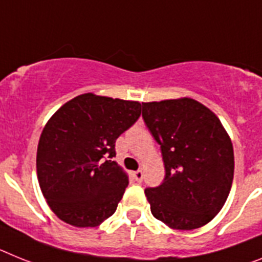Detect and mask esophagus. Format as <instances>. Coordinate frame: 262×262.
Here are the masks:
<instances>
[{
	"instance_id": "1",
	"label": "esophagus",
	"mask_w": 262,
	"mask_h": 262,
	"mask_svg": "<svg viewBox=\"0 0 262 262\" xmlns=\"http://www.w3.org/2000/svg\"><path fill=\"white\" fill-rule=\"evenodd\" d=\"M133 176H135V179L137 182H141L144 180V173H142V170H137V172L133 173Z\"/></svg>"
}]
</instances>
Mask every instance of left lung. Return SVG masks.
<instances>
[{
  "label": "left lung",
  "instance_id": "8db88e82",
  "mask_svg": "<svg viewBox=\"0 0 262 262\" xmlns=\"http://www.w3.org/2000/svg\"><path fill=\"white\" fill-rule=\"evenodd\" d=\"M142 118L165 165L161 185L145 189L151 214L172 229L204 226L225 204L234 173L233 145L221 121L186 97L142 102Z\"/></svg>",
  "mask_w": 262,
  "mask_h": 262
}]
</instances>
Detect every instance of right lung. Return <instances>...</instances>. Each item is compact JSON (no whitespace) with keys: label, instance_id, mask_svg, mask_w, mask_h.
<instances>
[{"label":"right lung","instance_id":"obj_1","mask_svg":"<svg viewBox=\"0 0 262 262\" xmlns=\"http://www.w3.org/2000/svg\"><path fill=\"white\" fill-rule=\"evenodd\" d=\"M141 114L137 101L77 96L53 114L37 149V177L57 217L77 228L98 226L124 195L127 176L118 166L116 140Z\"/></svg>","mask_w":262,"mask_h":262}]
</instances>
